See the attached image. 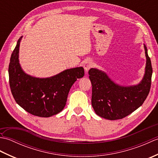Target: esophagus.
I'll list each match as a JSON object with an SVG mask.
<instances>
[{
    "instance_id": "34e87169",
    "label": "esophagus",
    "mask_w": 158,
    "mask_h": 158,
    "mask_svg": "<svg viewBox=\"0 0 158 158\" xmlns=\"http://www.w3.org/2000/svg\"><path fill=\"white\" fill-rule=\"evenodd\" d=\"M92 61H90V60H88V61H86L84 64H83V68H84L86 72H88V70L92 68Z\"/></svg>"
}]
</instances>
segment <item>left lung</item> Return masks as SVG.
I'll list each match as a JSON object with an SVG mask.
<instances>
[{"instance_id":"8db88e82","label":"left lung","mask_w":158,"mask_h":158,"mask_svg":"<svg viewBox=\"0 0 158 158\" xmlns=\"http://www.w3.org/2000/svg\"><path fill=\"white\" fill-rule=\"evenodd\" d=\"M145 74L139 85L123 87L115 84L105 73L96 69L89 70L92 85V105L97 115L110 120L122 119L141 106L148 96L153 73L152 62L145 45Z\"/></svg>"}]
</instances>
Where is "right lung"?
<instances>
[{
	"label": "right lung",
	"mask_w": 158,
	"mask_h": 158,
	"mask_svg": "<svg viewBox=\"0 0 158 158\" xmlns=\"http://www.w3.org/2000/svg\"><path fill=\"white\" fill-rule=\"evenodd\" d=\"M21 36L12 52L9 65V85L15 102L33 115H56L66 105L69 90L77 79L84 76L83 67L70 69L49 78L30 76L20 67L18 53Z\"/></svg>",
	"instance_id": "obj_1"
}]
</instances>
